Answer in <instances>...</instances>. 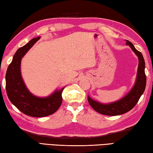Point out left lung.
I'll return each mask as SVG.
<instances>
[{"mask_svg": "<svg viewBox=\"0 0 153 153\" xmlns=\"http://www.w3.org/2000/svg\"><path fill=\"white\" fill-rule=\"evenodd\" d=\"M126 45L131 47L132 51L138 57V67L136 82L131 90L124 97L117 101L108 104H103L87 97L88 102L95 111L100 114L108 116H116L126 113L136 106L139 99L143 94L146 85V77L145 74V62L143 56L135 48L131 42L126 40Z\"/></svg>", "mask_w": 153, "mask_h": 153, "instance_id": "8db88e82", "label": "left lung"}]
</instances>
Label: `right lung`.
<instances>
[{
	"instance_id": "add662e5",
	"label": "right lung",
	"mask_w": 153,
	"mask_h": 153,
	"mask_svg": "<svg viewBox=\"0 0 153 153\" xmlns=\"http://www.w3.org/2000/svg\"><path fill=\"white\" fill-rule=\"evenodd\" d=\"M38 36L30 40L16 52L6 72V90L9 99L24 114L34 117H43L54 113L62 102V93L64 87L56 89L47 97L32 94L25 84L21 73L22 59L39 41Z\"/></svg>"
}]
</instances>
